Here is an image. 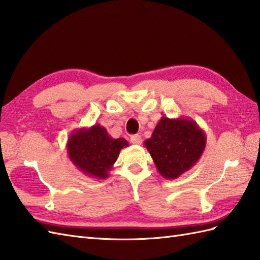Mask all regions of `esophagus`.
<instances>
[{
  "label": "esophagus",
  "mask_w": 260,
  "mask_h": 260,
  "mask_svg": "<svg viewBox=\"0 0 260 260\" xmlns=\"http://www.w3.org/2000/svg\"><path fill=\"white\" fill-rule=\"evenodd\" d=\"M130 141H131V143H134V145L138 146V145H141L142 139L139 135H135V136H131Z\"/></svg>",
  "instance_id": "esophagus-1"
}]
</instances>
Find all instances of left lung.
Masks as SVG:
<instances>
[{
	"label": "left lung",
	"mask_w": 260,
	"mask_h": 260,
	"mask_svg": "<svg viewBox=\"0 0 260 260\" xmlns=\"http://www.w3.org/2000/svg\"><path fill=\"white\" fill-rule=\"evenodd\" d=\"M206 143L205 131L192 119H170L164 115L143 145L159 174L170 180L180 177L198 162Z\"/></svg>",
	"instance_id": "8db88e82"
}]
</instances>
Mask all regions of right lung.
<instances>
[{
    "label": "right lung",
    "instance_id": "1",
    "mask_svg": "<svg viewBox=\"0 0 260 260\" xmlns=\"http://www.w3.org/2000/svg\"><path fill=\"white\" fill-rule=\"evenodd\" d=\"M128 146L129 142L123 138L114 139L105 126L95 123L71 132L67 141V153L85 176L103 180L109 177L121 149Z\"/></svg>",
    "mask_w": 260,
    "mask_h": 260
}]
</instances>
